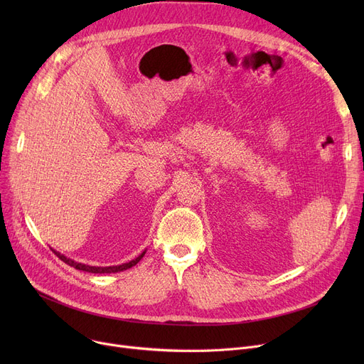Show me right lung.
Listing matches in <instances>:
<instances>
[{
  "instance_id": "1",
  "label": "right lung",
  "mask_w": 364,
  "mask_h": 364,
  "mask_svg": "<svg viewBox=\"0 0 364 364\" xmlns=\"http://www.w3.org/2000/svg\"><path fill=\"white\" fill-rule=\"evenodd\" d=\"M53 252H54L57 257H59L63 262H66L68 265L73 267V269H76V270H82V272H88V273H97V274H102V273H118V272H124V270H127V269H131V267L136 265V264L144 257V254H146V252H143V254L139 255L136 259H132V261H129V262H127V264H121V265L91 267V265H85V264H81V262H75V261L66 258L65 255H62V254H59V252H55L54 250H53Z\"/></svg>"
}]
</instances>
